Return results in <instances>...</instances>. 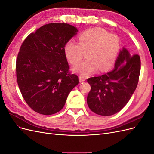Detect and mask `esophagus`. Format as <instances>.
<instances>
[{
    "label": "esophagus",
    "mask_w": 154,
    "mask_h": 154,
    "mask_svg": "<svg viewBox=\"0 0 154 154\" xmlns=\"http://www.w3.org/2000/svg\"><path fill=\"white\" fill-rule=\"evenodd\" d=\"M79 80H80V82H83L85 81V79L84 78H83L82 76L79 77Z\"/></svg>",
    "instance_id": "1"
}]
</instances>
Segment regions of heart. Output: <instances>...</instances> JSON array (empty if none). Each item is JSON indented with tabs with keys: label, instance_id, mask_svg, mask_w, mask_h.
Returning a JSON list of instances; mask_svg holds the SVG:
<instances>
[{
	"label": "heart",
	"instance_id": "heart-1",
	"mask_svg": "<svg viewBox=\"0 0 154 154\" xmlns=\"http://www.w3.org/2000/svg\"><path fill=\"white\" fill-rule=\"evenodd\" d=\"M121 42L118 35L101 28L85 31L78 36V43L69 41L64 53L73 66L80 63L86 53L87 60L73 68V71L85 77L99 70L107 71L114 66L119 53Z\"/></svg>",
	"mask_w": 154,
	"mask_h": 154
}]
</instances>
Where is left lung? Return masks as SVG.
<instances>
[{
  "mask_svg": "<svg viewBox=\"0 0 154 154\" xmlns=\"http://www.w3.org/2000/svg\"><path fill=\"white\" fill-rule=\"evenodd\" d=\"M140 70V57L137 54L132 55L123 48L112 71L87 79L91 87L87 100L89 109L95 114L103 116L118 112L136 90Z\"/></svg>",
  "mask_w": 154,
  "mask_h": 154,
  "instance_id": "obj_1",
  "label": "left lung"
}]
</instances>
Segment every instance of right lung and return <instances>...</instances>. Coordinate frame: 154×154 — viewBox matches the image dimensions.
I'll return each mask as SVG.
<instances>
[{
	"label": "right lung",
	"mask_w": 154,
	"mask_h": 154,
	"mask_svg": "<svg viewBox=\"0 0 154 154\" xmlns=\"http://www.w3.org/2000/svg\"><path fill=\"white\" fill-rule=\"evenodd\" d=\"M77 32L70 24L51 23L31 32L22 44L16 61L17 83L27 104L36 112L57 113L78 84L64 53L65 45Z\"/></svg>",
	"instance_id": "1"
}]
</instances>
